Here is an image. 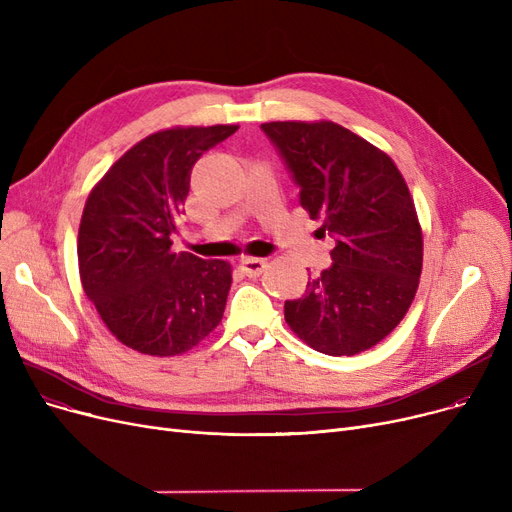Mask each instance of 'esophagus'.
<instances>
[{"instance_id": "34e87169", "label": "esophagus", "mask_w": 512, "mask_h": 512, "mask_svg": "<svg viewBox=\"0 0 512 512\" xmlns=\"http://www.w3.org/2000/svg\"><path fill=\"white\" fill-rule=\"evenodd\" d=\"M240 267H242V272H245L247 276H259L267 267V261L259 259V257H245V259L240 261Z\"/></svg>"}]
</instances>
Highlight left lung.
<instances>
[{
  "instance_id": "1",
  "label": "left lung",
  "mask_w": 512,
  "mask_h": 512,
  "mask_svg": "<svg viewBox=\"0 0 512 512\" xmlns=\"http://www.w3.org/2000/svg\"><path fill=\"white\" fill-rule=\"evenodd\" d=\"M261 128L303 209L336 240L334 263L284 303L286 324L317 353H363L400 324L419 286L423 234L409 186L388 153L330 120Z\"/></svg>"
}]
</instances>
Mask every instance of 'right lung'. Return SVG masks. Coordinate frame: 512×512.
I'll list each match as a JSON object with an SVG mask.
<instances>
[{"label":"right lung","mask_w":512,"mask_h":512,"mask_svg":"<svg viewBox=\"0 0 512 512\" xmlns=\"http://www.w3.org/2000/svg\"><path fill=\"white\" fill-rule=\"evenodd\" d=\"M236 124L176 126L130 147L93 186L78 228V270L103 324L151 357L191 351L222 321L232 265L174 253L170 234L197 159Z\"/></svg>","instance_id":"add662e5"}]
</instances>
